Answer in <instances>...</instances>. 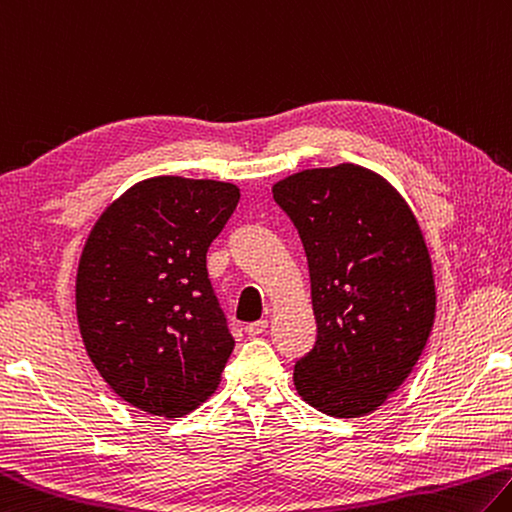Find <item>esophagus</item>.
I'll return each instance as SVG.
<instances>
[{"label":"esophagus","instance_id":"esophagus-1","mask_svg":"<svg viewBox=\"0 0 512 512\" xmlns=\"http://www.w3.org/2000/svg\"><path fill=\"white\" fill-rule=\"evenodd\" d=\"M268 329V322L266 320H257V322H250L246 324V333L248 336H262V333Z\"/></svg>","mask_w":512,"mask_h":512}]
</instances>
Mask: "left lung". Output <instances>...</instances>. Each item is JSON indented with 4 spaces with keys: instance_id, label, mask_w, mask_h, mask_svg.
Listing matches in <instances>:
<instances>
[{
    "instance_id": "obj_1",
    "label": "left lung",
    "mask_w": 512,
    "mask_h": 512,
    "mask_svg": "<svg viewBox=\"0 0 512 512\" xmlns=\"http://www.w3.org/2000/svg\"><path fill=\"white\" fill-rule=\"evenodd\" d=\"M273 199L300 232L318 324L295 362L297 394L327 416L371 414L412 374L434 324L432 259L414 212L353 163L286 176Z\"/></svg>"
}]
</instances>
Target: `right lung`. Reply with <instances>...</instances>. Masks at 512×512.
Masks as SVG:
<instances>
[{
	"instance_id": "1",
	"label": "right lung",
	"mask_w": 512,
	"mask_h": 512,
	"mask_svg": "<svg viewBox=\"0 0 512 512\" xmlns=\"http://www.w3.org/2000/svg\"><path fill=\"white\" fill-rule=\"evenodd\" d=\"M237 203L232 183L154 176L89 232L76 277L80 336L105 383L138 410L179 418L215 394L235 340L206 253Z\"/></svg>"
}]
</instances>
